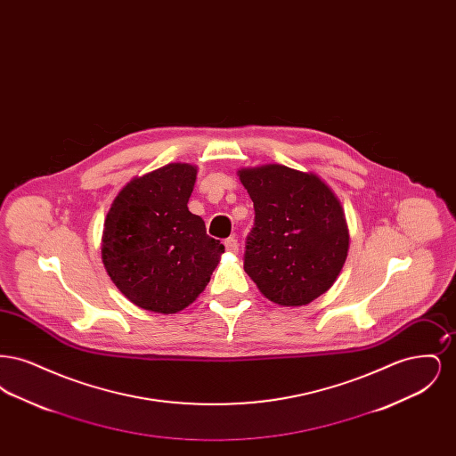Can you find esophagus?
<instances>
[{
  "label": "esophagus",
  "instance_id": "1",
  "mask_svg": "<svg viewBox=\"0 0 456 456\" xmlns=\"http://www.w3.org/2000/svg\"><path fill=\"white\" fill-rule=\"evenodd\" d=\"M224 244H225V249H227V251H231V253H238V249H239L238 239H236V238L225 239V242H224Z\"/></svg>",
  "mask_w": 456,
  "mask_h": 456
}]
</instances>
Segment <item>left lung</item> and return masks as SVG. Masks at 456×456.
<instances>
[{"label":"left lung","mask_w":456,"mask_h":456,"mask_svg":"<svg viewBox=\"0 0 456 456\" xmlns=\"http://www.w3.org/2000/svg\"><path fill=\"white\" fill-rule=\"evenodd\" d=\"M255 207L244 270L261 294L281 305L314 301L337 281L348 251L340 201L316 174L281 164L240 169Z\"/></svg>","instance_id":"left-lung-1"}]
</instances>
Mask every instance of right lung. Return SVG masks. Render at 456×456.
<instances>
[{
	"label": "right lung",
	"mask_w": 456,
	"mask_h": 456,
	"mask_svg": "<svg viewBox=\"0 0 456 456\" xmlns=\"http://www.w3.org/2000/svg\"><path fill=\"white\" fill-rule=\"evenodd\" d=\"M196 167L169 164L130 181L109 210L102 261L110 281L138 307L173 314L210 282L224 244L188 210Z\"/></svg>",
	"instance_id": "obj_1"
}]
</instances>
